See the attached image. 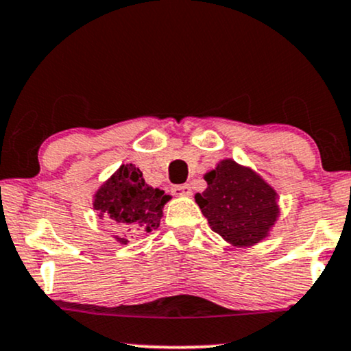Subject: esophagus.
I'll list each match as a JSON object with an SVG mask.
<instances>
[{
  "label": "esophagus",
  "mask_w": 351,
  "mask_h": 351,
  "mask_svg": "<svg viewBox=\"0 0 351 351\" xmlns=\"http://www.w3.org/2000/svg\"><path fill=\"white\" fill-rule=\"evenodd\" d=\"M173 194L180 197H188L193 194V189H191L189 184H178V186H173Z\"/></svg>",
  "instance_id": "esophagus-1"
}]
</instances>
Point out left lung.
I'll use <instances>...</instances> for the list:
<instances>
[{"instance_id": "1", "label": "left lung", "mask_w": 351, "mask_h": 351, "mask_svg": "<svg viewBox=\"0 0 351 351\" xmlns=\"http://www.w3.org/2000/svg\"><path fill=\"white\" fill-rule=\"evenodd\" d=\"M204 180L207 188L194 199L212 232L234 247H250L269 238L280 206L278 193L259 173L223 158Z\"/></svg>"}]
</instances>
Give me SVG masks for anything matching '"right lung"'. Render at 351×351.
<instances>
[{
    "label": "right lung",
    "instance_id": "right-lung-1",
    "mask_svg": "<svg viewBox=\"0 0 351 351\" xmlns=\"http://www.w3.org/2000/svg\"><path fill=\"white\" fill-rule=\"evenodd\" d=\"M170 199L165 191L145 183L134 163H123L99 186L92 206L100 220H110L119 228L121 234H113L114 241L128 245L130 238L160 227L163 207Z\"/></svg>",
    "mask_w": 351,
    "mask_h": 351
}]
</instances>
